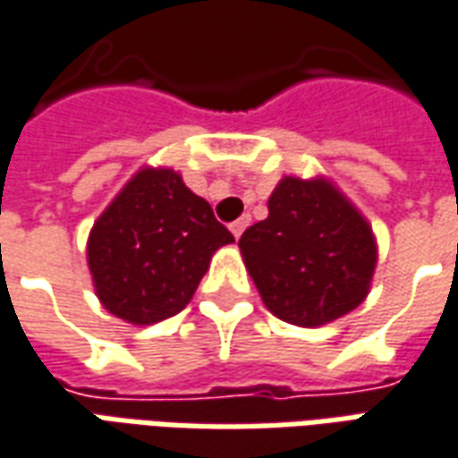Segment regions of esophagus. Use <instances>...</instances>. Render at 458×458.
Returning a JSON list of instances; mask_svg holds the SVG:
<instances>
[{"instance_id":"34e87169","label":"esophagus","mask_w":458,"mask_h":458,"mask_svg":"<svg viewBox=\"0 0 458 458\" xmlns=\"http://www.w3.org/2000/svg\"><path fill=\"white\" fill-rule=\"evenodd\" d=\"M248 223H250V218H248V216H242V218H238L235 223H230V233H233L235 238H240V235H242V230L248 228Z\"/></svg>"}]
</instances>
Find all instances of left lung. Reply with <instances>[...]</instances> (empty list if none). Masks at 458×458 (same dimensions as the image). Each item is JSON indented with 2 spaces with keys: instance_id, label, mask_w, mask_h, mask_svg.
Listing matches in <instances>:
<instances>
[{
  "instance_id": "1",
  "label": "left lung",
  "mask_w": 458,
  "mask_h": 458,
  "mask_svg": "<svg viewBox=\"0 0 458 458\" xmlns=\"http://www.w3.org/2000/svg\"><path fill=\"white\" fill-rule=\"evenodd\" d=\"M245 267L275 318L319 327L352 312L372 284V225L327 178L284 175L267 218L238 240Z\"/></svg>"
}]
</instances>
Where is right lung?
<instances>
[{"label": "right lung", "instance_id": "add662e5", "mask_svg": "<svg viewBox=\"0 0 458 458\" xmlns=\"http://www.w3.org/2000/svg\"><path fill=\"white\" fill-rule=\"evenodd\" d=\"M233 240L175 171L140 168L94 223L86 258L101 305L153 325L191 302L213 252Z\"/></svg>", "mask_w": 458, "mask_h": 458}]
</instances>
